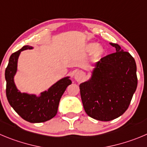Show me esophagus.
Masks as SVG:
<instances>
[{"instance_id":"obj_1","label":"esophagus","mask_w":147,"mask_h":147,"mask_svg":"<svg viewBox=\"0 0 147 147\" xmlns=\"http://www.w3.org/2000/svg\"><path fill=\"white\" fill-rule=\"evenodd\" d=\"M83 76H84V75L81 71H77L75 73V79L78 82L81 81L83 80Z\"/></svg>"}]
</instances>
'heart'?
Masks as SVG:
<instances>
[{"label":"heart","mask_w":147,"mask_h":147,"mask_svg":"<svg viewBox=\"0 0 147 147\" xmlns=\"http://www.w3.org/2000/svg\"><path fill=\"white\" fill-rule=\"evenodd\" d=\"M87 50L89 52H93L94 58L98 59L105 53V49L101 46H98L97 42H90L87 46Z\"/></svg>","instance_id":"heart-1"}]
</instances>
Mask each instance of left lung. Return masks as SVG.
Masks as SVG:
<instances>
[{
	"label": "left lung",
	"instance_id": "8db88e82",
	"mask_svg": "<svg viewBox=\"0 0 147 147\" xmlns=\"http://www.w3.org/2000/svg\"><path fill=\"white\" fill-rule=\"evenodd\" d=\"M116 52L96 64L90 80L80 85L83 107L89 117L110 121L127 109L137 88L136 64L134 57L116 43Z\"/></svg>",
	"mask_w": 147,
	"mask_h": 147
}]
</instances>
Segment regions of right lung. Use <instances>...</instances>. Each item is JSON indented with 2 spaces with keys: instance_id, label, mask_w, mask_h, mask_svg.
Segmentation results:
<instances>
[{
  "instance_id": "obj_1",
  "label": "right lung",
  "mask_w": 147,
  "mask_h": 147,
  "mask_svg": "<svg viewBox=\"0 0 147 147\" xmlns=\"http://www.w3.org/2000/svg\"><path fill=\"white\" fill-rule=\"evenodd\" d=\"M32 49L31 46H24L11 55L5 71V93L10 105L22 118L32 123H43L57 115L61 96L72 81L68 77L63 78L52 86L48 91L42 93L39 97L20 93L13 82V76L17 69L18 57L21 51Z\"/></svg>"
}]
</instances>
